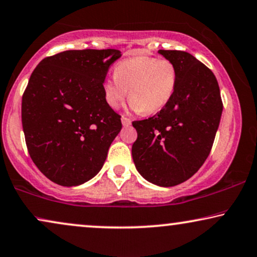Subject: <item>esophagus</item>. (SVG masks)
<instances>
[{"instance_id":"obj_1","label":"esophagus","mask_w":257,"mask_h":257,"mask_svg":"<svg viewBox=\"0 0 257 257\" xmlns=\"http://www.w3.org/2000/svg\"><path fill=\"white\" fill-rule=\"evenodd\" d=\"M121 122H122V126H125V127H127V126L131 125V120L127 118V116H121Z\"/></svg>"}]
</instances>
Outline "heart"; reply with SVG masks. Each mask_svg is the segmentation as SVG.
Wrapping results in <instances>:
<instances>
[{"instance_id": "b5f03b06", "label": "heart", "mask_w": 257, "mask_h": 257, "mask_svg": "<svg viewBox=\"0 0 257 257\" xmlns=\"http://www.w3.org/2000/svg\"><path fill=\"white\" fill-rule=\"evenodd\" d=\"M177 68L170 60L135 56L115 66L102 91L109 107L116 108L127 95L135 112L155 113L171 100L177 86Z\"/></svg>"}]
</instances>
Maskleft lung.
Returning <instances> with one entry per match:
<instances>
[{
  "instance_id": "8db88e82",
  "label": "left lung",
  "mask_w": 257,
  "mask_h": 257,
  "mask_svg": "<svg viewBox=\"0 0 257 257\" xmlns=\"http://www.w3.org/2000/svg\"><path fill=\"white\" fill-rule=\"evenodd\" d=\"M158 53L177 68V86L157 114L132 122L138 133L132 157L146 181L175 186L192 177L208 158L223 104L214 73L195 56L183 51Z\"/></svg>"
}]
</instances>
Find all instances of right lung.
<instances>
[{
  "label": "right lung",
  "instance_id": "1",
  "mask_svg": "<svg viewBox=\"0 0 257 257\" xmlns=\"http://www.w3.org/2000/svg\"><path fill=\"white\" fill-rule=\"evenodd\" d=\"M118 49L66 51L45 58L22 95V127L32 161L52 182L75 186L102 168L121 116L102 85Z\"/></svg>",
  "mask_w": 257,
  "mask_h": 257
}]
</instances>
